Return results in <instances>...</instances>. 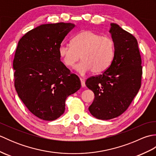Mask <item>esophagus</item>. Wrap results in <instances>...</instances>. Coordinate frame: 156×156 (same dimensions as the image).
Returning a JSON list of instances; mask_svg holds the SVG:
<instances>
[{
	"label": "esophagus",
	"mask_w": 156,
	"mask_h": 156,
	"mask_svg": "<svg viewBox=\"0 0 156 156\" xmlns=\"http://www.w3.org/2000/svg\"><path fill=\"white\" fill-rule=\"evenodd\" d=\"M80 82H81V86L82 87H85V80L83 78H80Z\"/></svg>",
	"instance_id": "obj_1"
}]
</instances>
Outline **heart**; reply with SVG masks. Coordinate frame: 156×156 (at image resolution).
Returning <instances> with one entry per match:
<instances>
[{
    "instance_id": "obj_1",
    "label": "heart",
    "mask_w": 156,
    "mask_h": 156,
    "mask_svg": "<svg viewBox=\"0 0 156 156\" xmlns=\"http://www.w3.org/2000/svg\"><path fill=\"white\" fill-rule=\"evenodd\" d=\"M71 45L61 44L59 55L66 67H72L80 58L82 60L74 66L79 74L92 70L101 73L107 69L112 60L115 42L108 36L92 31H82L72 39Z\"/></svg>"
}]
</instances>
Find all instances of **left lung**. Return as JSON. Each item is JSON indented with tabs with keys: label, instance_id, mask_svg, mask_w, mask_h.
<instances>
[{
	"label": "left lung",
	"instance_id": "obj_1",
	"mask_svg": "<svg viewBox=\"0 0 156 156\" xmlns=\"http://www.w3.org/2000/svg\"><path fill=\"white\" fill-rule=\"evenodd\" d=\"M109 32L115 42L111 64L101 74L88 78L85 83L94 94L89 111L101 120L117 117L127 110L141 87L142 76L136 38L113 23Z\"/></svg>",
	"mask_w": 156,
	"mask_h": 156
}]
</instances>
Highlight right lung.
<instances>
[{"mask_svg": "<svg viewBox=\"0 0 156 156\" xmlns=\"http://www.w3.org/2000/svg\"><path fill=\"white\" fill-rule=\"evenodd\" d=\"M74 27L70 23L41 25L18 43L13 60L16 91L29 111L43 120L60 117L66 98L81 87L80 79L60 61L58 52Z\"/></svg>", "mask_w": 156, "mask_h": 156, "instance_id": "obj_1", "label": "right lung"}]
</instances>
